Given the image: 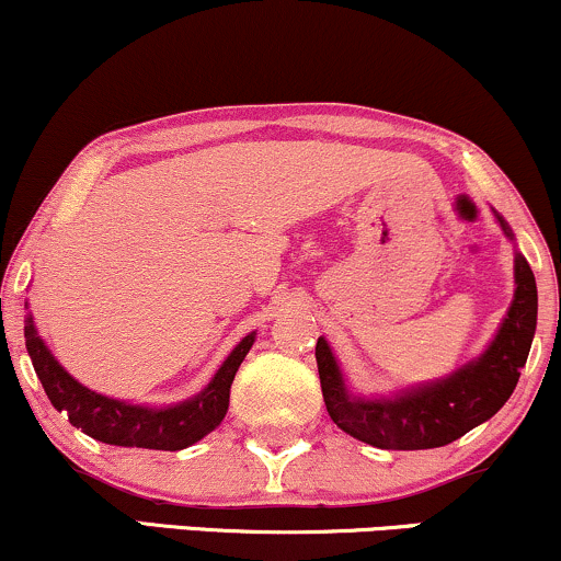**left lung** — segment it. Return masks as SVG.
<instances>
[{"label": "left lung", "instance_id": "obj_1", "mask_svg": "<svg viewBox=\"0 0 561 561\" xmlns=\"http://www.w3.org/2000/svg\"><path fill=\"white\" fill-rule=\"evenodd\" d=\"M508 240L514 231L493 210ZM538 324V287L530 263L514 250V298L493 340L480 356L446 377L401 388L390 396H362L347 385L343 366L324 337L317 343V364L327 411L343 433L375 448L422 450L459 440L488 422L517 388Z\"/></svg>", "mask_w": 561, "mask_h": 561}]
</instances>
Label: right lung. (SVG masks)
Here are the masks:
<instances>
[{
  "label": "right lung",
  "mask_w": 561,
  "mask_h": 561,
  "mask_svg": "<svg viewBox=\"0 0 561 561\" xmlns=\"http://www.w3.org/2000/svg\"><path fill=\"white\" fill-rule=\"evenodd\" d=\"M25 308H28V302H25ZM23 334L31 364H34L36 377L42 379L44 392L55 409L68 416L73 427H79L94 440L107 443V446L152 450H182L214 433L227 416L229 388L234 382L237 369L255 343V332L244 334L234 345V351L218 366L210 382L186 401L147 405L102 396V392L81 385L73 375H68L66 366L57 362L42 334L36 332L31 311L25 317Z\"/></svg>",
  "instance_id": "obj_1"
}]
</instances>
